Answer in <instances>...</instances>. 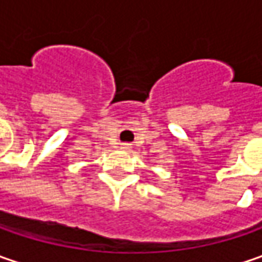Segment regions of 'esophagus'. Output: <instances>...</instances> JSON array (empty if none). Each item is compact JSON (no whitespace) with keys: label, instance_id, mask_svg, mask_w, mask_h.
Segmentation results:
<instances>
[{"label":"esophagus","instance_id":"esophagus-1","mask_svg":"<svg viewBox=\"0 0 262 262\" xmlns=\"http://www.w3.org/2000/svg\"><path fill=\"white\" fill-rule=\"evenodd\" d=\"M121 148H122V150H129V148H131V144H128V143H124V144L121 146Z\"/></svg>","mask_w":262,"mask_h":262}]
</instances>
